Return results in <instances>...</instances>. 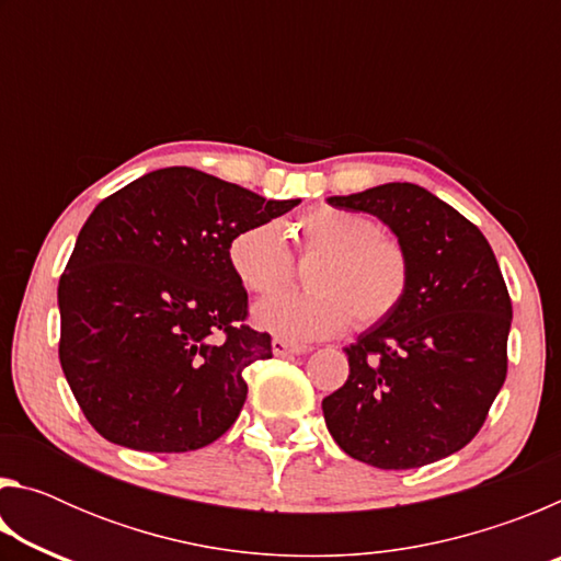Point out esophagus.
<instances>
[{"mask_svg":"<svg viewBox=\"0 0 561 561\" xmlns=\"http://www.w3.org/2000/svg\"><path fill=\"white\" fill-rule=\"evenodd\" d=\"M272 351H274V356H294V354H304L307 346L291 344V341H287V339H272Z\"/></svg>","mask_w":561,"mask_h":561,"instance_id":"obj_1","label":"esophagus"}]
</instances>
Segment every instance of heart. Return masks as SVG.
Masks as SVG:
<instances>
[{"instance_id":"1","label":"heart","mask_w":561,"mask_h":561,"mask_svg":"<svg viewBox=\"0 0 561 561\" xmlns=\"http://www.w3.org/2000/svg\"><path fill=\"white\" fill-rule=\"evenodd\" d=\"M307 270V291H279L254 307V324L289 341H317L348 327H376L393 317L408 291V257L398 240L378 232L371 217L317 207L294 225ZM227 260L237 282L254 294L282 287L294 270L284 227L262 220L242 227Z\"/></svg>"}]
</instances>
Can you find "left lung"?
Here are the masks:
<instances>
[{"instance_id":"8db88e82","label":"left lung","mask_w":561,"mask_h":561,"mask_svg":"<svg viewBox=\"0 0 561 561\" xmlns=\"http://www.w3.org/2000/svg\"><path fill=\"white\" fill-rule=\"evenodd\" d=\"M331 207L391 227L408 257L393 317L346 346V383L321 401L331 438L351 458L411 470L465 448L507 376L512 301L490 242L413 183L334 195Z\"/></svg>"}]
</instances>
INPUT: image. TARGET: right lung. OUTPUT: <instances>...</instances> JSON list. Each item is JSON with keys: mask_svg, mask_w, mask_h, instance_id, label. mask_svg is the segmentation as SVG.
I'll return each instance as SVG.
<instances>
[{"mask_svg": "<svg viewBox=\"0 0 561 561\" xmlns=\"http://www.w3.org/2000/svg\"><path fill=\"white\" fill-rule=\"evenodd\" d=\"M297 205L195 168L153 170L96 205L59 279V358L103 438L187 453L230 431L242 371L272 358V339L244 324L227 247Z\"/></svg>", "mask_w": 561, "mask_h": 561, "instance_id": "1", "label": "right lung"}]
</instances>
